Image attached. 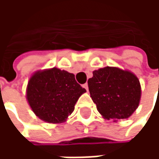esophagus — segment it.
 <instances>
[{
	"mask_svg": "<svg viewBox=\"0 0 159 159\" xmlns=\"http://www.w3.org/2000/svg\"><path fill=\"white\" fill-rule=\"evenodd\" d=\"M83 88H84L87 91H89V86H88V83H85V84H83Z\"/></svg>",
	"mask_w": 159,
	"mask_h": 159,
	"instance_id": "esophagus-1",
	"label": "esophagus"
}]
</instances>
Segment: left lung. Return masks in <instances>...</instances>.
Segmentation results:
<instances>
[{
  "instance_id": "left-lung-1",
  "label": "left lung",
  "mask_w": 159,
  "mask_h": 159,
  "mask_svg": "<svg viewBox=\"0 0 159 159\" xmlns=\"http://www.w3.org/2000/svg\"><path fill=\"white\" fill-rule=\"evenodd\" d=\"M90 96L105 118L124 119L139 106L140 84L136 76L117 67H105L93 71L88 81Z\"/></svg>"
}]
</instances>
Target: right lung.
Here are the masks:
<instances>
[{
  "label": "right lung",
  "instance_id": "right-lung-1",
  "mask_svg": "<svg viewBox=\"0 0 159 159\" xmlns=\"http://www.w3.org/2000/svg\"><path fill=\"white\" fill-rule=\"evenodd\" d=\"M86 89L75 76L58 68L35 73L27 86V100L40 119L50 123L65 122L72 113L79 97Z\"/></svg>",
  "mask_w": 159,
  "mask_h": 159
}]
</instances>
